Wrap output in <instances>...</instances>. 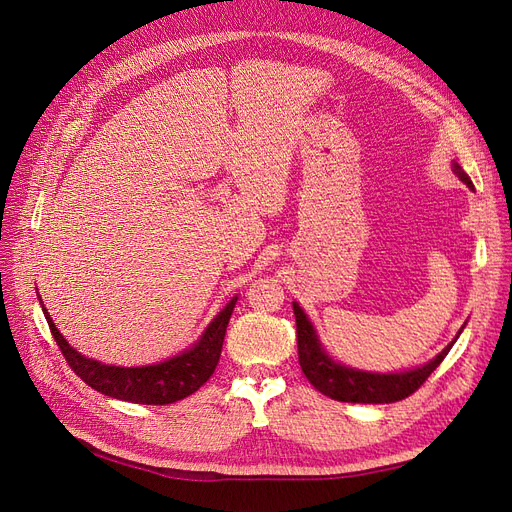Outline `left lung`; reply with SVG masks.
<instances>
[{"instance_id":"left-lung-1","label":"left lung","mask_w":512,"mask_h":512,"mask_svg":"<svg viewBox=\"0 0 512 512\" xmlns=\"http://www.w3.org/2000/svg\"><path fill=\"white\" fill-rule=\"evenodd\" d=\"M454 173L462 183H467L473 189V183L469 175L454 162ZM294 314H296V337H298V358L300 367L306 375V379L319 389L321 394L339 400V402H354V404H389L398 402L408 396H412L417 389L427 381V377L440 367V362L446 358L450 348L448 344L433 360H429L425 367L406 371V373H362L348 367H342L335 360H331L325 350L321 348L316 333L306 319L304 310L294 302ZM462 331V329H460ZM458 331V333H460ZM458 337V335H456Z\"/></svg>"}]
</instances>
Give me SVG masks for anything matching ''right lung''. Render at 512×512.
Wrapping results in <instances>:
<instances>
[{
	"mask_svg": "<svg viewBox=\"0 0 512 512\" xmlns=\"http://www.w3.org/2000/svg\"><path fill=\"white\" fill-rule=\"evenodd\" d=\"M237 298H233L216 319L208 325L200 342L191 350L164 360L160 364H150V367H108L97 360L81 356L77 350L68 346L62 333L56 329L50 314L43 308V314L50 325V331L60 346L62 356L66 358L68 367L75 371L89 387L97 389L110 398L127 400L135 404H173L191 396L212 377L218 358H221L223 339L227 333V325L231 319V312L235 308Z\"/></svg>",
	"mask_w": 512,
	"mask_h": 512,
	"instance_id": "1",
	"label": "right lung"
}]
</instances>
